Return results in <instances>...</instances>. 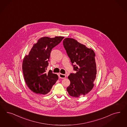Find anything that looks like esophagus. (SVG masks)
<instances>
[{
	"label": "esophagus",
	"mask_w": 127,
	"mask_h": 127,
	"mask_svg": "<svg viewBox=\"0 0 127 127\" xmlns=\"http://www.w3.org/2000/svg\"><path fill=\"white\" fill-rule=\"evenodd\" d=\"M59 77L61 78H66V75L64 74H59Z\"/></svg>",
	"instance_id": "esophagus-1"
}]
</instances>
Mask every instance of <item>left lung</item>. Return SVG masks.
<instances>
[{
  "mask_svg": "<svg viewBox=\"0 0 127 127\" xmlns=\"http://www.w3.org/2000/svg\"><path fill=\"white\" fill-rule=\"evenodd\" d=\"M63 45L76 71L68 77L70 83L67 91L74 97L85 95L94 86L97 73L95 54L92 49L72 38L64 39Z\"/></svg>",
  "mask_w": 127,
  "mask_h": 127,
  "instance_id": "left-lung-1",
  "label": "left lung"
}]
</instances>
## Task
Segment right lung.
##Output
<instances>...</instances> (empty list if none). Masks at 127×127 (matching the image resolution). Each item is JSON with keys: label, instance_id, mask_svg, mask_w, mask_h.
<instances>
[{"label": "right lung", "instance_id": "obj_1", "mask_svg": "<svg viewBox=\"0 0 127 127\" xmlns=\"http://www.w3.org/2000/svg\"><path fill=\"white\" fill-rule=\"evenodd\" d=\"M64 37H44L33 44L29 55L25 57L22 71L25 81L29 88L35 94L45 95L49 93L58 77L51 70H46L52 49L59 44Z\"/></svg>", "mask_w": 127, "mask_h": 127}]
</instances>
